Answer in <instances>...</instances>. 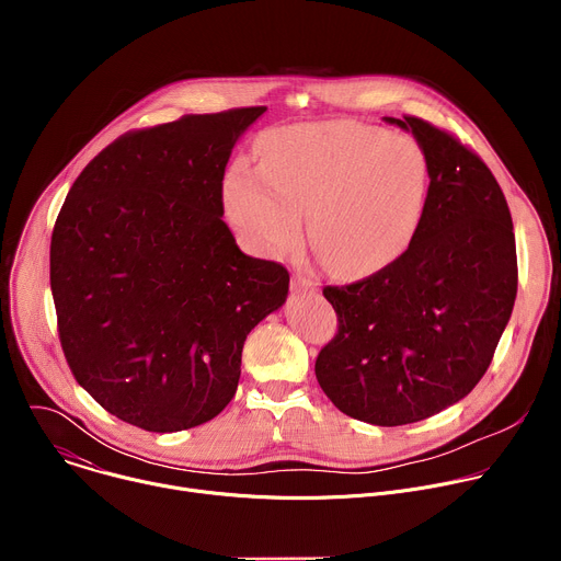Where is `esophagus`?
<instances>
[{
	"label": "esophagus",
	"instance_id": "esophagus-1",
	"mask_svg": "<svg viewBox=\"0 0 561 561\" xmlns=\"http://www.w3.org/2000/svg\"><path fill=\"white\" fill-rule=\"evenodd\" d=\"M314 282L308 277V275H304V273H293V279H290V288L293 290H314Z\"/></svg>",
	"mask_w": 561,
	"mask_h": 561
}]
</instances>
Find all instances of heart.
I'll use <instances>...</instances> for the list:
<instances>
[{"label":"heart","instance_id":"b5f03b06","mask_svg":"<svg viewBox=\"0 0 561 561\" xmlns=\"http://www.w3.org/2000/svg\"><path fill=\"white\" fill-rule=\"evenodd\" d=\"M260 169L234 164L221 186L228 219L262 255L308 242L342 279L402 257L426 213L431 159L407 133L340 119L266 130Z\"/></svg>","mask_w":561,"mask_h":561}]
</instances>
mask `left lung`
<instances>
[{
    "instance_id": "obj_1",
    "label": "left lung",
    "mask_w": 561,
    "mask_h": 561,
    "mask_svg": "<svg viewBox=\"0 0 561 561\" xmlns=\"http://www.w3.org/2000/svg\"><path fill=\"white\" fill-rule=\"evenodd\" d=\"M431 159L426 213L407 253L346 286H324L337 333L314 375L348 417L375 426L426 420L466 397L489 370L517 295L506 197L472 148L415 115Z\"/></svg>"
}]
</instances>
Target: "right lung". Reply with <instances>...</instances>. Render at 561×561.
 I'll list each match as a JSON object with an SVG mask.
<instances>
[{
	"label": "right lung",
	"mask_w": 561,
	"mask_h": 561,
	"mask_svg": "<svg viewBox=\"0 0 561 561\" xmlns=\"http://www.w3.org/2000/svg\"><path fill=\"white\" fill-rule=\"evenodd\" d=\"M264 111L128 130L64 199L50 237L61 351L126 424L175 433L219 415L247 335L288 295V271L239 251L221 219L230 150Z\"/></svg>",
	"instance_id": "right-lung-1"
}]
</instances>
